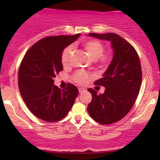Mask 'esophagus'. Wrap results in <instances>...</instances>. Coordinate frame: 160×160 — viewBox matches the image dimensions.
Masks as SVG:
<instances>
[{"mask_svg":"<svg viewBox=\"0 0 160 160\" xmlns=\"http://www.w3.org/2000/svg\"><path fill=\"white\" fill-rule=\"evenodd\" d=\"M79 92L80 93H82V92H86V89H84V88H82V87H80V88H79Z\"/></svg>","mask_w":160,"mask_h":160,"instance_id":"1","label":"esophagus"}]
</instances>
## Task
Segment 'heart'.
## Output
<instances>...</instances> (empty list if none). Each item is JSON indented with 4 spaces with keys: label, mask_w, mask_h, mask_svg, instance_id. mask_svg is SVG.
Segmentation results:
<instances>
[{
    "label": "heart",
    "mask_w": 160,
    "mask_h": 160,
    "mask_svg": "<svg viewBox=\"0 0 160 160\" xmlns=\"http://www.w3.org/2000/svg\"><path fill=\"white\" fill-rule=\"evenodd\" d=\"M82 47L88 56L92 60H95L100 67H106L111 62L112 57L111 53H103L104 47L102 43H101L98 40L95 39L87 40L82 43ZM73 50H74V48L72 46H69L66 47L62 53L61 61L62 65L65 68L68 67L70 65ZM92 78V75L82 72V71H78L73 76V80L80 85L87 83V82Z\"/></svg>",
    "instance_id": "1"
}]
</instances>
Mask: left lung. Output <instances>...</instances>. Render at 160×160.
<instances>
[{"instance_id": "1", "label": "left lung", "mask_w": 160, "mask_h": 160, "mask_svg": "<svg viewBox=\"0 0 160 160\" xmlns=\"http://www.w3.org/2000/svg\"><path fill=\"white\" fill-rule=\"evenodd\" d=\"M89 36L111 42L113 56L103 78L94 82L104 86V92L98 95L88 89L92 96L88 112L99 123H114L130 111L138 95L142 78L140 60L135 48L118 34L90 33Z\"/></svg>"}]
</instances>
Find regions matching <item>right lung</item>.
Here are the masks:
<instances>
[{
    "label": "right lung",
    "instance_id": "right-lung-1",
    "mask_svg": "<svg viewBox=\"0 0 160 160\" xmlns=\"http://www.w3.org/2000/svg\"><path fill=\"white\" fill-rule=\"evenodd\" d=\"M80 34L43 38L28 50L19 69L20 93L30 111L46 122H56L68 113L78 97L77 86L65 89L54 85V78L63 70L61 57L64 49Z\"/></svg>",
    "mask_w": 160,
    "mask_h": 160
}]
</instances>
